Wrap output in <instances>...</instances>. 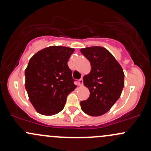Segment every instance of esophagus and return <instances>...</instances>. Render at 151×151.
<instances>
[{"mask_svg":"<svg viewBox=\"0 0 151 151\" xmlns=\"http://www.w3.org/2000/svg\"><path fill=\"white\" fill-rule=\"evenodd\" d=\"M78 83L80 86H82V85H83V80H82V79H80V80H79Z\"/></svg>","mask_w":151,"mask_h":151,"instance_id":"34e87169","label":"esophagus"}]
</instances>
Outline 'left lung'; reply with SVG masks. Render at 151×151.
Returning a JSON list of instances; mask_svg holds the SVG:
<instances>
[{"instance_id": "left-lung-1", "label": "left lung", "mask_w": 151, "mask_h": 151, "mask_svg": "<svg viewBox=\"0 0 151 151\" xmlns=\"http://www.w3.org/2000/svg\"><path fill=\"white\" fill-rule=\"evenodd\" d=\"M80 52L91 65L90 72L83 77L90 97L81 101V109L89 116H99L109 111L121 96L124 74L119 63L105 47H88Z\"/></svg>"}]
</instances>
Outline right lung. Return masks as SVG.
Masks as SVG:
<instances>
[{
    "label": "right lung",
    "instance_id": "obj_1",
    "mask_svg": "<svg viewBox=\"0 0 151 151\" xmlns=\"http://www.w3.org/2000/svg\"><path fill=\"white\" fill-rule=\"evenodd\" d=\"M74 51L71 47L54 45L42 49L30 58L25 69V88L39 114L59 113L66 97L77 88L67 64Z\"/></svg>",
    "mask_w": 151,
    "mask_h": 151
}]
</instances>
